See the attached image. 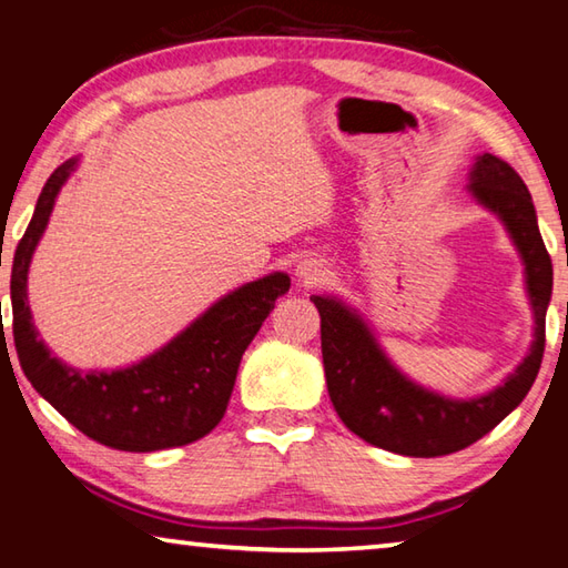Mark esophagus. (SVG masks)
<instances>
[{
	"mask_svg": "<svg viewBox=\"0 0 568 568\" xmlns=\"http://www.w3.org/2000/svg\"><path fill=\"white\" fill-rule=\"evenodd\" d=\"M297 277H301V281L305 283V285H315V283H321L323 277H325V271H323V265L321 263H315V261H303L301 265H297Z\"/></svg>",
	"mask_w": 568,
	"mask_h": 568,
	"instance_id": "esophagus-1",
	"label": "esophagus"
}]
</instances>
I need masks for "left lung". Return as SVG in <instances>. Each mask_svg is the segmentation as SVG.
<instances>
[{"label": "left lung", "mask_w": 568, "mask_h": 568, "mask_svg": "<svg viewBox=\"0 0 568 568\" xmlns=\"http://www.w3.org/2000/svg\"><path fill=\"white\" fill-rule=\"evenodd\" d=\"M470 192L511 233L524 257L536 318L531 353L504 386L470 400H450L420 388L393 368L358 315L333 297H311L321 313L323 368L333 408L355 436L400 456H448L476 444L526 398L541 368L554 267L538 233L531 195L518 172L488 152L470 172Z\"/></svg>", "instance_id": "left-lung-1"}]
</instances>
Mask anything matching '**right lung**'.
Instances as JSON below:
<instances>
[{
  "label": "right lung",
  "mask_w": 568,
  "mask_h": 568,
  "mask_svg": "<svg viewBox=\"0 0 568 568\" xmlns=\"http://www.w3.org/2000/svg\"><path fill=\"white\" fill-rule=\"evenodd\" d=\"M77 160L44 182L34 215L12 263V333L19 365L44 400L102 446L150 454L207 436L225 416L237 365L250 341L287 293L291 277L273 273L237 287L182 331L165 348L122 371H77L57 361L34 331L27 303V271L47 227L54 197Z\"/></svg>",
  "instance_id": "right-lung-1"
}]
</instances>
